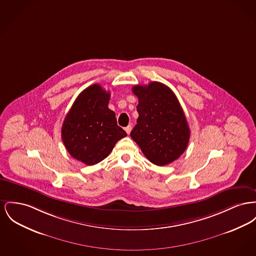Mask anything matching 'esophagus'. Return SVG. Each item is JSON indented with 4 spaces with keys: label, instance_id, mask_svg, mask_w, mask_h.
<instances>
[{
    "label": "esophagus",
    "instance_id": "1",
    "mask_svg": "<svg viewBox=\"0 0 256 256\" xmlns=\"http://www.w3.org/2000/svg\"><path fill=\"white\" fill-rule=\"evenodd\" d=\"M132 126H128L126 128H124V130H126V132L128 134H130V132H132Z\"/></svg>",
    "mask_w": 256,
    "mask_h": 256
}]
</instances>
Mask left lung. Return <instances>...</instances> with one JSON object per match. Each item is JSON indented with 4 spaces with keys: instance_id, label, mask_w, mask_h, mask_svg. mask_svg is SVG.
Here are the masks:
<instances>
[{
    "instance_id": "8db88e82",
    "label": "left lung",
    "mask_w": 256,
    "mask_h": 256,
    "mask_svg": "<svg viewBox=\"0 0 256 256\" xmlns=\"http://www.w3.org/2000/svg\"><path fill=\"white\" fill-rule=\"evenodd\" d=\"M137 124L132 138L152 164L164 166L179 158L190 141V128L180 102L169 87L160 82L136 85Z\"/></svg>"
}]
</instances>
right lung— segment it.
Instances as JSON below:
<instances>
[{"instance_id":"1","label":"right lung","mask_w":256,"mask_h":256,"mask_svg":"<svg viewBox=\"0 0 256 256\" xmlns=\"http://www.w3.org/2000/svg\"><path fill=\"white\" fill-rule=\"evenodd\" d=\"M110 92L94 84L82 90L66 114L62 139L72 158L94 166L104 160L115 144L126 136L108 108Z\"/></svg>"}]
</instances>
